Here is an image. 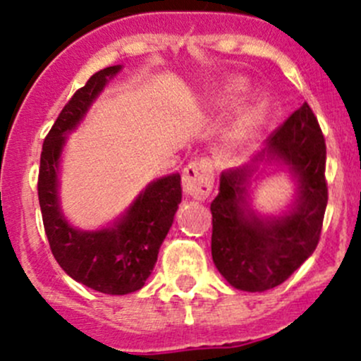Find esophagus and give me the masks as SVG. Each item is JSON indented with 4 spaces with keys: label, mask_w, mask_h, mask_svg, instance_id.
<instances>
[{
    "label": "esophagus",
    "mask_w": 361,
    "mask_h": 361,
    "mask_svg": "<svg viewBox=\"0 0 361 361\" xmlns=\"http://www.w3.org/2000/svg\"><path fill=\"white\" fill-rule=\"evenodd\" d=\"M213 162L209 159H197L188 164L183 171V190L194 199L209 197L213 190Z\"/></svg>",
    "instance_id": "esophagus-1"
}]
</instances>
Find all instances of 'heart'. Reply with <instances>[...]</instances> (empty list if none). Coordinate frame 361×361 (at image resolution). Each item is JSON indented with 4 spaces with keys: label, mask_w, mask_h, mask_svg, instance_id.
I'll return each mask as SVG.
<instances>
[{
    "label": "heart",
    "mask_w": 361,
    "mask_h": 361,
    "mask_svg": "<svg viewBox=\"0 0 361 361\" xmlns=\"http://www.w3.org/2000/svg\"><path fill=\"white\" fill-rule=\"evenodd\" d=\"M243 90H245V82H241V80H239V82L231 83V85H228L227 89L218 96V103H220V106H228V104H231L232 101L243 92ZM264 115H265V104L262 103V101H253V103L246 104V106L243 108L241 115H239L238 122H235L234 126V140L239 141V143H241V141L250 140V137L255 134V130H257V127L260 126Z\"/></svg>",
    "instance_id": "obj_1"
}]
</instances>
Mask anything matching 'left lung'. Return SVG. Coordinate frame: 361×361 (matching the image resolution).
Returning a JSON list of instances; mask_svg holds the SVG:
<instances>
[{
  "instance_id": "1",
  "label": "left lung",
  "mask_w": 361,
  "mask_h": 361,
  "mask_svg": "<svg viewBox=\"0 0 361 361\" xmlns=\"http://www.w3.org/2000/svg\"><path fill=\"white\" fill-rule=\"evenodd\" d=\"M267 154L290 166L298 180V202L278 220L245 216L250 166L225 171L211 202V255L234 288L265 292L290 278L316 250L329 202L326 145L307 103L293 111L267 140ZM262 154L255 159L257 162Z\"/></svg>"
}]
</instances>
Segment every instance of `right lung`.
<instances>
[{"mask_svg":"<svg viewBox=\"0 0 361 361\" xmlns=\"http://www.w3.org/2000/svg\"><path fill=\"white\" fill-rule=\"evenodd\" d=\"M118 71L120 66L101 69L73 94L43 141L38 174L43 227L54 258L75 281L110 295L136 292L145 285L181 202V178L173 174L152 183L115 227L78 232L61 214L57 166L64 134L76 127L108 78Z\"/></svg>","mask_w":361,"mask_h":361,"instance_id":"obj_1","label":"right lung"}]
</instances>
